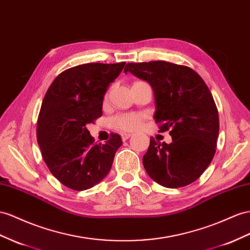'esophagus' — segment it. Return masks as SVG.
<instances>
[{"label":"esophagus","instance_id":"1","mask_svg":"<svg viewBox=\"0 0 250 250\" xmlns=\"http://www.w3.org/2000/svg\"><path fill=\"white\" fill-rule=\"evenodd\" d=\"M120 136H121V139H123V140H126L127 138H130V137L132 136V134H131V133L124 132V133L120 134Z\"/></svg>","mask_w":250,"mask_h":250}]
</instances>
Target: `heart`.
<instances>
[{
    "instance_id": "heart-1",
    "label": "heart",
    "mask_w": 250,
    "mask_h": 250,
    "mask_svg": "<svg viewBox=\"0 0 250 250\" xmlns=\"http://www.w3.org/2000/svg\"><path fill=\"white\" fill-rule=\"evenodd\" d=\"M140 117L137 115H121L114 118V125L121 130H134L139 125Z\"/></svg>"
}]
</instances>
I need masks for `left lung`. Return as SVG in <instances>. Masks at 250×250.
<instances>
[{"label":"left lung","mask_w":250,"mask_h":250,"mask_svg":"<svg viewBox=\"0 0 250 250\" xmlns=\"http://www.w3.org/2000/svg\"><path fill=\"white\" fill-rule=\"evenodd\" d=\"M125 73L150 83L155 123L172 137L171 144L150 138L143 157L146 173L167 188L195 182L212 161L220 129L219 113L206 83L192 68L166 61L127 63Z\"/></svg>","instance_id":"left-lung-1"}]
</instances>
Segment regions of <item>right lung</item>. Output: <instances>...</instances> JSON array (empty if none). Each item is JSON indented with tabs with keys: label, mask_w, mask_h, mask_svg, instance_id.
Returning <instances> with one entry per match:
<instances>
[{
	"label": "right lung",
	"mask_w": 250,
	"mask_h": 250,
	"mask_svg": "<svg viewBox=\"0 0 250 250\" xmlns=\"http://www.w3.org/2000/svg\"><path fill=\"white\" fill-rule=\"evenodd\" d=\"M125 65L86 63L68 68L57 76L43 99L38 145L49 171L69 189L82 191L100 183L123 145L117 134L104 145L95 144L87 125L101 117L104 94Z\"/></svg>",
	"instance_id": "1"
}]
</instances>
